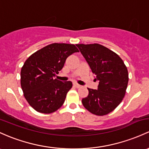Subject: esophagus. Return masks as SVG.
I'll use <instances>...</instances> for the list:
<instances>
[{"mask_svg":"<svg viewBox=\"0 0 149 149\" xmlns=\"http://www.w3.org/2000/svg\"><path fill=\"white\" fill-rule=\"evenodd\" d=\"M73 86H74L76 87V88H81V85H79V84H76V83H74V84H73Z\"/></svg>","mask_w":149,"mask_h":149,"instance_id":"esophagus-1","label":"esophagus"}]
</instances>
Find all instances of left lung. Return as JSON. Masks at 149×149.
I'll list each match as a JSON object with an SVG mask.
<instances>
[{
  "mask_svg": "<svg viewBox=\"0 0 149 149\" xmlns=\"http://www.w3.org/2000/svg\"><path fill=\"white\" fill-rule=\"evenodd\" d=\"M98 81L97 89L88 88L83 98L84 107L91 113L104 116L113 111L123 100L128 82V73L123 60L102 45L76 44Z\"/></svg>",
  "mask_w": 149,
  "mask_h": 149,
  "instance_id": "left-lung-1",
  "label": "left lung"
}]
</instances>
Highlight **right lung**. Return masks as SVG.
Instances as JSON below:
<instances>
[{
    "mask_svg": "<svg viewBox=\"0 0 149 149\" xmlns=\"http://www.w3.org/2000/svg\"><path fill=\"white\" fill-rule=\"evenodd\" d=\"M73 44L52 43L33 54L21 68V85L23 95L31 107L42 113H51L61 107L71 81L54 79L65 60L79 52Z\"/></svg>",
    "mask_w": 149,
    "mask_h": 149,
    "instance_id": "1",
    "label": "right lung"
}]
</instances>
